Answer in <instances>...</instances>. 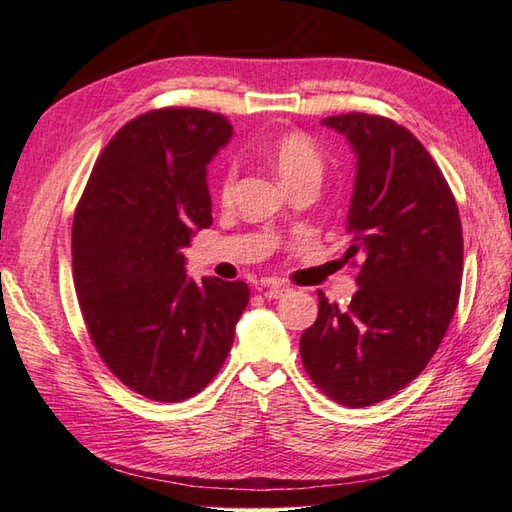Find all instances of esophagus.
<instances>
[{"instance_id": "1", "label": "esophagus", "mask_w": 512, "mask_h": 512, "mask_svg": "<svg viewBox=\"0 0 512 512\" xmlns=\"http://www.w3.org/2000/svg\"><path fill=\"white\" fill-rule=\"evenodd\" d=\"M290 288L288 286H284V284H279V281H273V284H270L268 288H264V297L266 299H281L286 295Z\"/></svg>"}]
</instances>
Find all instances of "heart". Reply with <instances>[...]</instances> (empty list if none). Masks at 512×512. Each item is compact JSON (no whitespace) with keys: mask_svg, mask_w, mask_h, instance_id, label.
<instances>
[{"mask_svg":"<svg viewBox=\"0 0 512 512\" xmlns=\"http://www.w3.org/2000/svg\"><path fill=\"white\" fill-rule=\"evenodd\" d=\"M264 156L279 173V178L284 180L286 187L297 189V187H303V184L319 187L325 171V160L319 145L314 143L308 134L303 132L281 134L264 149ZM235 182H237V162L228 160L220 173V180H217V195H220L222 202H228L233 198Z\"/></svg>","mask_w":512,"mask_h":512,"instance_id":"heart-1","label":"heart"}]
</instances>
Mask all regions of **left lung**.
Returning a JSON list of instances; mask_svg holds the SVG:
<instances>
[{"instance_id": "8db88e82", "label": "left lung", "mask_w": 512, "mask_h": 512, "mask_svg": "<svg viewBox=\"0 0 512 512\" xmlns=\"http://www.w3.org/2000/svg\"><path fill=\"white\" fill-rule=\"evenodd\" d=\"M321 123L358 158L345 259L361 257V273L345 310L319 290L299 350L325 396L369 407L407 387L440 347L460 299L462 224L449 182L409 129L363 112Z\"/></svg>"}]
</instances>
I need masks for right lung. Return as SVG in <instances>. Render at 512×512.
<instances>
[{"mask_svg": "<svg viewBox=\"0 0 512 512\" xmlns=\"http://www.w3.org/2000/svg\"><path fill=\"white\" fill-rule=\"evenodd\" d=\"M228 118L162 107L118 129L92 169L72 224V275L90 339L136 394L180 402L231 352L250 290L187 277L182 248L209 228L206 165L228 143Z\"/></svg>", "mask_w": 512, "mask_h": 512, "instance_id": "right-lung-1", "label": "right lung"}]
</instances>
